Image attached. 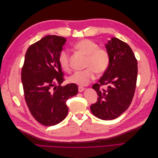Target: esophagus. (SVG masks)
I'll return each instance as SVG.
<instances>
[{"label":"esophagus","mask_w":158,"mask_h":158,"mask_svg":"<svg viewBox=\"0 0 158 158\" xmlns=\"http://www.w3.org/2000/svg\"><path fill=\"white\" fill-rule=\"evenodd\" d=\"M85 89V88H84V87H82V86H79L78 87V91H79V92H83V91Z\"/></svg>","instance_id":"obj_1"}]
</instances>
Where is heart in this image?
Listing matches in <instances>:
<instances>
[{"instance_id": "obj_1", "label": "heart", "mask_w": 158, "mask_h": 158, "mask_svg": "<svg viewBox=\"0 0 158 158\" xmlns=\"http://www.w3.org/2000/svg\"><path fill=\"white\" fill-rule=\"evenodd\" d=\"M74 47L87 56L85 67L88 69L76 72L69 78V81L78 85H86L95 78V72L98 74H102L106 71L109 64V55L106 49L99 48L96 43L87 39L76 43ZM59 63L64 71L67 73L70 71V54L67 51L60 52Z\"/></svg>"}]
</instances>
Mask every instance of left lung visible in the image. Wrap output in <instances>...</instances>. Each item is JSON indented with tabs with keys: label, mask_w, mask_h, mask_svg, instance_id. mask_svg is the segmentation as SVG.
Wrapping results in <instances>:
<instances>
[{
	"label": "left lung",
	"mask_w": 158,
	"mask_h": 158,
	"mask_svg": "<svg viewBox=\"0 0 158 158\" xmlns=\"http://www.w3.org/2000/svg\"><path fill=\"white\" fill-rule=\"evenodd\" d=\"M105 46L109 64L99 84L92 86L99 98L90 109L95 117L107 121L117 118L130 106L135 92L138 66L133 51L126 43L111 37ZM100 85H109L108 89L100 90Z\"/></svg>",
	"instance_id": "left-lung-1"
}]
</instances>
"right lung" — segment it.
<instances>
[{"mask_svg":"<svg viewBox=\"0 0 158 158\" xmlns=\"http://www.w3.org/2000/svg\"><path fill=\"white\" fill-rule=\"evenodd\" d=\"M66 41L63 37L47 35L26 53L22 69L25 99L32 116L44 126L63 121L69 111L66 100L78 94L76 84L60 85L64 79L59 56Z\"/></svg>","mask_w":158,"mask_h":158,"instance_id":"obj_1","label":"right lung"}]
</instances>
